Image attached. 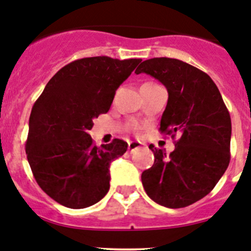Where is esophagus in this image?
I'll use <instances>...</instances> for the list:
<instances>
[{
	"label": "esophagus",
	"mask_w": 251,
	"mask_h": 251,
	"mask_svg": "<svg viewBox=\"0 0 251 251\" xmlns=\"http://www.w3.org/2000/svg\"><path fill=\"white\" fill-rule=\"evenodd\" d=\"M142 146H143V144H142L141 142H129V143H128V151H137V149L142 148Z\"/></svg>",
	"instance_id": "obj_1"
}]
</instances>
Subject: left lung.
<instances>
[{"label":"left lung","instance_id":"1","mask_svg":"<svg viewBox=\"0 0 251 251\" xmlns=\"http://www.w3.org/2000/svg\"><path fill=\"white\" fill-rule=\"evenodd\" d=\"M137 75L162 82L168 103L159 132L179 139L169 155L149 146L153 167L142 173L151 201L172 209L185 208L214 189L230 162L231 119L217 84L203 71L174 58L142 62Z\"/></svg>","mask_w":251,"mask_h":251}]
</instances>
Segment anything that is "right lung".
I'll return each instance as SVG.
<instances>
[{
    "instance_id": "add662e5",
    "label": "right lung",
    "mask_w": 251,
    "mask_h": 251,
    "mask_svg": "<svg viewBox=\"0 0 251 251\" xmlns=\"http://www.w3.org/2000/svg\"><path fill=\"white\" fill-rule=\"evenodd\" d=\"M142 59H75L50 78L29 116L26 154L41 189L71 209L91 206L109 190V164L127 142L96 147L88 130Z\"/></svg>"
}]
</instances>
